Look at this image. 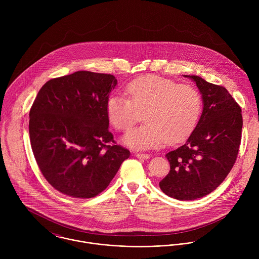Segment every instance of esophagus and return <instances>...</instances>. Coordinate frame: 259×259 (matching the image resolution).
<instances>
[{
  "label": "esophagus",
  "instance_id": "obj_1",
  "mask_svg": "<svg viewBox=\"0 0 259 259\" xmlns=\"http://www.w3.org/2000/svg\"><path fill=\"white\" fill-rule=\"evenodd\" d=\"M136 156H137L138 158H141V159H148V158L150 157L149 154H147V153H141V152L136 153Z\"/></svg>",
  "mask_w": 259,
  "mask_h": 259
}]
</instances>
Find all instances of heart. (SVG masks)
I'll return each instance as SVG.
<instances>
[{
    "instance_id": "b5f03b06",
    "label": "heart",
    "mask_w": 259,
    "mask_h": 259,
    "mask_svg": "<svg viewBox=\"0 0 259 259\" xmlns=\"http://www.w3.org/2000/svg\"><path fill=\"white\" fill-rule=\"evenodd\" d=\"M125 93L128 97L111 96L106 105L108 118L117 131H126L140 119L146 123L133 128L122 139L133 148L160 147L164 142L177 144L194 130L202 109L201 96L189 84L157 75H145L131 81Z\"/></svg>"
}]
</instances>
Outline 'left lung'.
Listing matches in <instances>:
<instances>
[{
    "label": "left lung",
    "instance_id": "1",
    "mask_svg": "<svg viewBox=\"0 0 259 259\" xmlns=\"http://www.w3.org/2000/svg\"><path fill=\"white\" fill-rule=\"evenodd\" d=\"M202 100L198 122L185 144L165 154L169 174L159 183L169 197L193 200L213 191L231 170L241 140V109L221 85L187 75Z\"/></svg>",
    "mask_w": 259,
    "mask_h": 259
}]
</instances>
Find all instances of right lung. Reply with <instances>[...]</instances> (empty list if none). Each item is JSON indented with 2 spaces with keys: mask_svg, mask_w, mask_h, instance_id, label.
Returning <instances> with one entry per match:
<instances>
[{
  "mask_svg": "<svg viewBox=\"0 0 259 259\" xmlns=\"http://www.w3.org/2000/svg\"><path fill=\"white\" fill-rule=\"evenodd\" d=\"M112 74L78 71L47 81L30 111L29 133L37 165L60 192L91 198L110 185L131 152L114 143L107 101Z\"/></svg>",
  "mask_w": 259,
  "mask_h": 259,
  "instance_id": "add662e5",
  "label": "right lung"
}]
</instances>
